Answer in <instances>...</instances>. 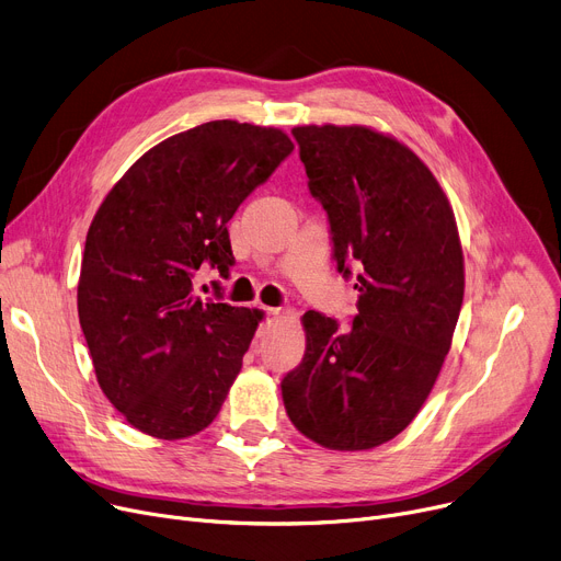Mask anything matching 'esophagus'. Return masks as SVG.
I'll list each match as a JSON object with an SVG mask.
<instances>
[{"label":"esophagus","mask_w":561,"mask_h":561,"mask_svg":"<svg viewBox=\"0 0 561 561\" xmlns=\"http://www.w3.org/2000/svg\"><path fill=\"white\" fill-rule=\"evenodd\" d=\"M262 312H264V322L266 324H270V322H274V319H278L280 317V308H260Z\"/></svg>","instance_id":"34e87169"}]
</instances>
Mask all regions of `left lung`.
Returning <instances> with one entry per match:
<instances>
[{
    "label": "left lung",
    "mask_w": 561,
    "mask_h": 561,
    "mask_svg": "<svg viewBox=\"0 0 561 561\" xmlns=\"http://www.w3.org/2000/svg\"><path fill=\"white\" fill-rule=\"evenodd\" d=\"M322 203L337 272H360L352 329L308 310L306 354L283 379L297 430L358 451L404 432L430 397L463 304V251L438 180L402 141L365 125L291 129Z\"/></svg>",
    "instance_id": "left-lung-1"
}]
</instances>
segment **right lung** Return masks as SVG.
Segmentation results:
<instances>
[{"mask_svg":"<svg viewBox=\"0 0 561 561\" xmlns=\"http://www.w3.org/2000/svg\"><path fill=\"white\" fill-rule=\"evenodd\" d=\"M291 150L278 127L209 121L141 154L98 207L79 324L102 392L135 430L178 440L219 415L262 312L203 301L192 278L205 262L228 278V221Z\"/></svg>","mask_w":561,"mask_h":561,"instance_id":"right-lung-1","label":"right lung"}]
</instances>
